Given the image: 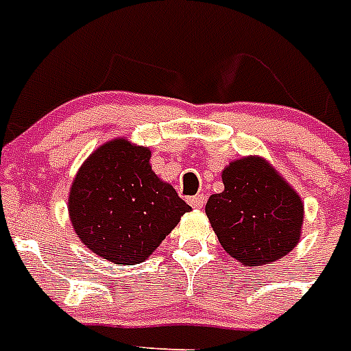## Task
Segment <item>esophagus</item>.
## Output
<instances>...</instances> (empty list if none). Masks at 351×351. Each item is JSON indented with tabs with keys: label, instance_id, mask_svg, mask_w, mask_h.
Returning a JSON list of instances; mask_svg holds the SVG:
<instances>
[{
	"label": "esophagus",
	"instance_id": "34e87169",
	"mask_svg": "<svg viewBox=\"0 0 351 351\" xmlns=\"http://www.w3.org/2000/svg\"><path fill=\"white\" fill-rule=\"evenodd\" d=\"M189 204L195 207V209H202L205 205V196L204 195H195L189 198Z\"/></svg>",
	"mask_w": 351,
	"mask_h": 351
}]
</instances>
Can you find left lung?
Returning a JSON list of instances; mask_svg holds the SVG:
<instances>
[{
    "label": "left lung",
    "mask_w": 351,
    "mask_h": 351,
    "mask_svg": "<svg viewBox=\"0 0 351 351\" xmlns=\"http://www.w3.org/2000/svg\"><path fill=\"white\" fill-rule=\"evenodd\" d=\"M225 189L213 195L205 215L225 252L249 267L283 258L303 225V204L294 189L261 158L225 167Z\"/></svg>",
    "instance_id": "obj_1"
}]
</instances>
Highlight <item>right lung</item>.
<instances>
[{"instance_id":"1","label":"right lung","mask_w":351,"mask_h":351,"mask_svg":"<svg viewBox=\"0 0 351 351\" xmlns=\"http://www.w3.org/2000/svg\"><path fill=\"white\" fill-rule=\"evenodd\" d=\"M151 151L124 138L101 146L77 173L70 218L88 249L117 265L144 261L191 205L151 171Z\"/></svg>"}]
</instances>
